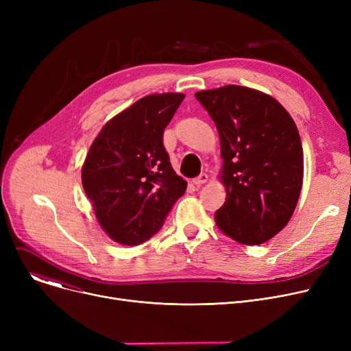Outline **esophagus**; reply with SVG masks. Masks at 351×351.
Returning <instances> with one entry per match:
<instances>
[{
	"mask_svg": "<svg viewBox=\"0 0 351 351\" xmlns=\"http://www.w3.org/2000/svg\"><path fill=\"white\" fill-rule=\"evenodd\" d=\"M209 180V176L206 175V173H200L196 179H193V183H195V185H204V183H206Z\"/></svg>",
	"mask_w": 351,
	"mask_h": 351,
	"instance_id": "obj_1",
	"label": "esophagus"
}]
</instances>
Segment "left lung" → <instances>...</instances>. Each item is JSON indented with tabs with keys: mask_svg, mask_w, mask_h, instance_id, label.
Segmentation results:
<instances>
[{
	"mask_svg": "<svg viewBox=\"0 0 351 351\" xmlns=\"http://www.w3.org/2000/svg\"><path fill=\"white\" fill-rule=\"evenodd\" d=\"M195 97L215 121L223 159L219 179L226 200L215 222L239 243L262 245L298 206L304 172L299 129L285 106L262 90L225 85Z\"/></svg>",
	"mask_w": 351,
	"mask_h": 351,
	"instance_id": "obj_1",
	"label": "left lung"
}]
</instances>
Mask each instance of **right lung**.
<instances>
[{"instance_id": "add662e5", "label": "right lung", "mask_w": 351, "mask_h": 351, "mask_svg": "<svg viewBox=\"0 0 351 351\" xmlns=\"http://www.w3.org/2000/svg\"><path fill=\"white\" fill-rule=\"evenodd\" d=\"M183 98L179 92L141 98L102 126L86 154L84 191L99 226L119 245L149 241L186 191L162 143Z\"/></svg>"}]
</instances>
